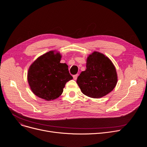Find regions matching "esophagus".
Listing matches in <instances>:
<instances>
[{
    "instance_id": "34e87169",
    "label": "esophagus",
    "mask_w": 147,
    "mask_h": 147,
    "mask_svg": "<svg viewBox=\"0 0 147 147\" xmlns=\"http://www.w3.org/2000/svg\"><path fill=\"white\" fill-rule=\"evenodd\" d=\"M78 74H76V75H74L73 76V79H74V80H77V78H78Z\"/></svg>"
}]
</instances>
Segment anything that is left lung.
<instances>
[{"mask_svg": "<svg viewBox=\"0 0 147 147\" xmlns=\"http://www.w3.org/2000/svg\"><path fill=\"white\" fill-rule=\"evenodd\" d=\"M117 83L116 69L104 54L94 52L86 61V69L82 71L77 83L82 93L94 98H102L111 92Z\"/></svg>", "mask_w": 147, "mask_h": 147, "instance_id": "obj_1", "label": "left lung"}]
</instances>
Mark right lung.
Listing matches in <instances>:
<instances>
[{"label": "right lung", "instance_id": "obj_1", "mask_svg": "<svg viewBox=\"0 0 147 147\" xmlns=\"http://www.w3.org/2000/svg\"><path fill=\"white\" fill-rule=\"evenodd\" d=\"M59 52L49 51L38 57L30 65L27 80L33 94L46 101L58 98L67 82L73 79L68 65L60 63Z\"/></svg>", "mask_w": 147, "mask_h": 147}]
</instances>
